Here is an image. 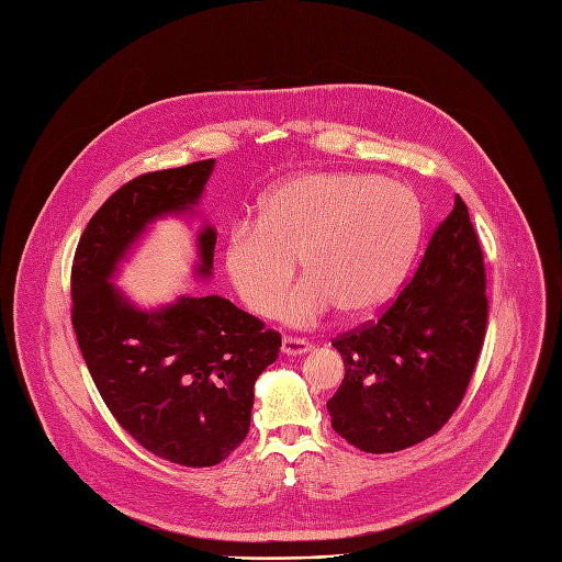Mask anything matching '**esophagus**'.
Segmentation results:
<instances>
[{
	"mask_svg": "<svg viewBox=\"0 0 562 562\" xmlns=\"http://www.w3.org/2000/svg\"><path fill=\"white\" fill-rule=\"evenodd\" d=\"M313 349V344L308 341V339H301V337H283V344H281V351L285 353V356H304V353H308Z\"/></svg>",
	"mask_w": 562,
	"mask_h": 562,
	"instance_id": "esophagus-1",
	"label": "esophagus"
}]
</instances>
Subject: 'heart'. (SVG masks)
<instances>
[{"label": "heart", "mask_w": 562, "mask_h": 562, "mask_svg": "<svg viewBox=\"0 0 562 562\" xmlns=\"http://www.w3.org/2000/svg\"><path fill=\"white\" fill-rule=\"evenodd\" d=\"M423 234L414 189L360 172H313L268 193L256 223L236 225L225 240V272L243 304L272 317L304 266L306 283L281 311L306 326L335 306L364 317L390 301Z\"/></svg>", "instance_id": "obj_1"}]
</instances>
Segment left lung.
<instances>
[{
  "instance_id": "1",
  "label": "left lung",
  "mask_w": 562,
  "mask_h": 562,
  "mask_svg": "<svg viewBox=\"0 0 562 562\" xmlns=\"http://www.w3.org/2000/svg\"><path fill=\"white\" fill-rule=\"evenodd\" d=\"M486 319L484 254L454 195L398 296L375 322L333 339L347 369L326 403L333 429L371 454L437 435L463 401Z\"/></svg>"
}]
</instances>
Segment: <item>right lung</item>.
<instances>
[{
  "instance_id": "1",
  "label": "right lung",
  "mask_w": 562,
  "mask_h": 562,
  "mask_svg": "<svg viewBox=\"0 0 562 562\" xmlns=\"http://www.w3.org/2000/svg\"><path fill=\"white\" fill-rule=\"evenodd\" d=\"M215 159L146 172L112 193L85 227L71 266V324L101 398L148 452L189 468L227 459L247 437L254 382L281 335L218 294H182L144 311L110 279L164 215L198 206ZM215 229L198 234L211 277Z\"/></svg>"
}]
</instances>
